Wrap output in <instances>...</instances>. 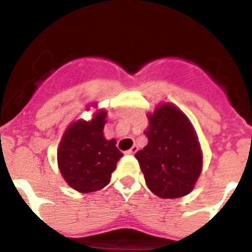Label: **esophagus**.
I'll return each instance as SVG.
<instances>
[{
  "label": "esophagus",
  "instance_id": "1",
  "mask_svg": "<svg viewBox=\"0 0 252 252\" xmlns=\"http://www.w3.org/2000/svg\"><path fill=\"white\" fill-rule=\"evenodd\" d=\"M137 151H138V147H137V146H135V144H134V146H133V147L130 148V150L126 151V153H128V155H134V153L137 152Z\"/></svg>",
  "mask_w": 252,
  "mask_h": 252
}]
</instances>
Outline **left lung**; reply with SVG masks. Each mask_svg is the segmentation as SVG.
<instances>
[{
	"instance_id": "1",
	"label": "left lung",
	"mask_w": 252,
	"mask_h": 252,
	"mask_svg": "<svg viewBox=\"0 0 252 252\" xmlns=\"http://www.w3.org/2000/svg\"><path fill=\"white\" fill-rule=\"evenodd\" d=\"M148 143L135 153L147 187L163 199L188 195L203 168V152L189 118L174 104L162 102L147 114Z\"/></svg>"
}]
</instances>
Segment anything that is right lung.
<instances>
[{"label":"right lung","instance_id":"obj_1","mask_svg":"<svg viewBox=\"0 0 252 252\" xmlns=\"http://www.w3.org/2000/svg\"><path fill=\"white\" fill-rule=\"evenodd\" d=\"M106 115V110L100 109L91 120L72 122L58 146L57 161L61 174L72 189L80 192H93L106 187L123 156L115 146L117 141L104 137Z\"/></svg>","mask_w":252,"mask_h":252}]
</instances>
